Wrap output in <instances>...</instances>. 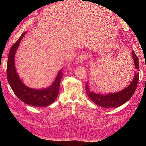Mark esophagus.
Instances as JSON below:
<instances>
[{
  "label": "esophagus",
  "mask_w": 146,
  "mask_h": 146,
  "mask_svg": "<svg viewBox=\"0 0 146 146\" xmlns=\"http://www.w3.org/2000/svg\"><path fill=\"white\" fill-rule=\"evenodd\" d=\"M87 58V55L86 54H81L79 55L76 59V62L78 64H81L84 62L86 59Z\"/></svg>",
  "instance_id": "34e87169"
}]
</instances>
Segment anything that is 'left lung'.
<instances>
[{
    "label": "left lung",
    "mask_w": 146,
    "mask_h": 146,
    "mask_svg": "<svg viewBox=\"0 0 146 146\" xmlns=\"http://www.w3.org/2000/svg\"><path fill=\"white\" fill-rule=\"evenodd\" d=\"M131 55L133 56L135 68L138 71H139V66L138 56L136 55L133 50L132 51ZM138 81L139 73H135L133 80L129 86L121 91L116 92V93H111L107 95H100L99 94H96L93 92H91L89 90L88 83H86L85 86L86 92L89 98L94 103L100 106V107L107 108H117L127 102L134 94Z\"/></svg>",
    "instance_id": "left-lung-1"
}]
</instances>
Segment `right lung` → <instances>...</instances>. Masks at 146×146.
I'll use <instances>...</instances> for the list:
<instances>
[{
    "instance_id": "right-lung-1",
    "label": "right lung",
    "mask_w": 146,
    "mask_h": 146,
    "mask_svg": "<svg viewBox=\"0 0 146 146\" xmlns=\"http://www.w3.org/2000/svg\"><path fill=\"white\" fill-rule=\"evenodd\" d=\"M25 34V33H24L21 35L18 40L12 46L9 52L7 66L8 81L13 91L22 102L34 107H46L54 102L58 95L60 81L62 77V70H60L52 85L44 90L31 89L24 85L16 71L15 55L20 41Z\"/></svg>"
}]
</instances>
